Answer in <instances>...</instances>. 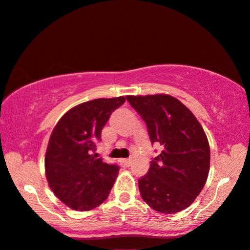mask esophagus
<instances>
[{"label": "esophagus", "mask_w": 250, "mask_h": 250, "mask_svg": "<svg viewBox=\"0 0 250 250\" xmlns=\"http://www.w3.org/2000/svg\"><path fill=\"white\" fill-rule=\"evenodd\" d=\"M122 163H123V165H124L125 167H129L130 164H132V161H130V159L125 158V159H122Z\"/></svg>", "instance_id": "1"}]
</instances>
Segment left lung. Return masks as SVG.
I'll return each instance as SVG.
<instances>
[{
  "label": "left lung",
  "mask_w": 250,
  "mask_h": 250,
  "mask_svg": "<svg viewBox=\"0 0 250 250\" xmlns=\"http://www.w3.org/2000/svg\"><path fill=\"white\" fill-rule=\"evenodd\" d=\"M126 98L145 121L150 141L163 147L138 181L143 200L163 214L184 210L202 191L209 173L210 148L202 125L168 94Z\"/></svg>",
  "instance_id": "8db88e82"
}]
</instances>
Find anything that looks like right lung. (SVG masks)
Listing matches in <instances>:
<instances>
[{"instance_id":"1","label":"right lung","mask_w":250,"mask_h":250,"mask_svg":"<svg viewBox=\"0 0 250 250\" xmlns=\"http://www.w3.org/2000/svg\"><path fill=\"white\" fill-rule=\"evenodd\" d=\"M124 96L96 98L68 109L56 123L45 153V176L61 202L73 210L87 211L107 198L120 167L93 154L95 143Z\"/></svg>"}]
</instances>
